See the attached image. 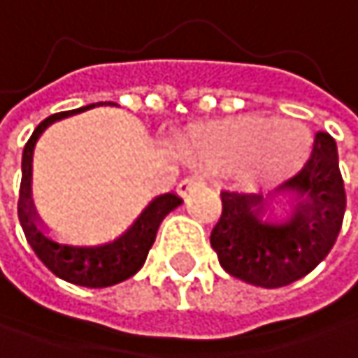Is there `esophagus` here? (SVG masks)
I'll use <instances>...</instances> for the list:
<instances>
[{"label": "esophagus", "instance_id": "1", "mask_svg": "<svg viewBox=\"0 0 358 358\" xmlns=\"http://www.w3.org/2000/svg\"><path fill=\"white\" fill-rule=\"evenodd\" d=\"M196 185H202V177H198V175H192V177H185L181 183H179V187H177V192L181 194V196H187Z\"/></svg>", "mask_w": 358, "mask_h": 358}]
</instances>
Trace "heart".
<instances>
[{"instance_id": "1", "label": "heart", "mask_w": 358, "mask_h": 358, "mask_svg": "<svg viewBox=\"0 0 358 358\" xmlns=\"http://www.w3.org/2000/svg\"><path fill=\"white\" fill-rule=\"evenodd\" d=\"M204 162L226 166L253 156L251 179L257 183L280 181L293 175L308 158L312 139L306 126L274 117H241L206 128L196 141Z\"/></svg>"}]
</instances>
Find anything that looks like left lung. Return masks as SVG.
I'll use <instances>...</instances> for the list:
<instances>
[{"mask_svg": "<svg viewBox=\"0 0 358 358\" xmlns=\"http://www.w3.org/2000/svg\"><path fill=\"white\" fill-rule=\"evenodd\" d=\"M278 192L297 198L287 221H264L266 200L259 194L221 192V217L210 232L221 268L266 289L291 285L315 270L342 230L346 192L331 135L317 132L308 162Z\"/></svg>", "mask_w": 358, "mask_h": 358, "instance_id": "1", "label": "left lung"}]
</instances>
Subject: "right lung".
Wrapping results in <instances>:
<instances>
[{"label": "right lung", "mask_w": 358, "mask_h": 358, "mask_svg": "<svg viewBox=\"0 0 358 358\" xmlns=\"http://www.w3.org/2000/svg\"><path fill=\"white\" fill-rule=\"evenodd\" d=\"M94 105H86L82 109L73 111H61L43 120L35 130L31 139L24 145L22 152V181H20V194H18V219L22 232L27 236V243L35 251V255L43 262L52 274L59 278L80 285V287H111L117 285L132 274H137L141 266L148 259V253L156 241L158 228L162 219L177 208L183 200L177 194H162L150 202V206L139 215V219L113 243L101 245V247H73V245H61L52 238H48L37 226V213L33 208L31 200V158L33 148L39 135L46 130L52 122L63 120L67 115L86 111Z\"/></svg>", "instance_id": "1"}]
</instances>
